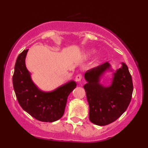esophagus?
I'll return each instance as SVG.
<instances>
[{
    "mask_svg": "<svg viewBox=\"0 0 148 148\" xmlns=\"http://www.w3.org/2000/svg\"><path fill=\"white\" fill-rule=\"evenodd\" d=\"M82 77H83L82 74H77V75L76 76L75 80H76V81H81V80L82 79Z\"/></svg>",
    "mask_w": 148,
    "mask_h": 148,
    "instance_id": "esophagus-1",
    "label": "esophagus"
}]
</instances>
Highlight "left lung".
I'll use <instances>...</instances> for the list:
<instances>
[{
  "mask_svg": "<svg viewBox=\"0 0 148 148\" xmlns=\"http://www.w3.org/2000/svg\"><path fill=\"white\" fill-rule=\"evenodd\" d=\"M114 73L112 84L103 87L99 77L110 64L108 62L92 68L85 74L88 83L84 86L89 104L91 123L105 126L115 121L127 110L132 99L133 83L128 67L125 63Z\"/></svg>",
  "mask_w": 148,
  "mask_h": 148,
  "instance_id": "left-lung-1",
  "label": "left lung"
}]
</instances>
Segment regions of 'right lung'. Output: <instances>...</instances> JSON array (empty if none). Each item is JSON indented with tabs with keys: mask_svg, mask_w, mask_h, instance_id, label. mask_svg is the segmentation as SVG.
<instances>
[{
	"mask_svg": "<svg viewBox=\"0 0 148 148\" xmlns=\"http://www.w3.org/2000/svg\"><path fill=\"white\" fill-rule=\"evenodd\" d=\"M28 49L18 55L13 74V87L21 108L42 122L52 123L62 118L69 93L76 87L74 81L57 88L51 92H44L37 88L30 79L25 64Z\"/></svg>",
	"mask_w": 148,
	"mask_h": 148,
	"instance_id": "1",
	"label": "right lung"
}]
</instances>
